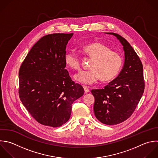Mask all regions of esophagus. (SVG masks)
Listing matches in <instances>:
<instances>
[{
	"label": "esophagus",
	"instance_id": "34e87169",
	"mask_svg": "<svg viewBox=\"0 0 158 158\" xmlns=\"http://www.w3.org/2000/svg\"><path fill=\"white\" fill-rule=\"evenodd\" d=\"M83 88H84V90H85V93H88L89 92V88H88V86H83Z\"/></svg>",
	"mask_w": 158,
	"mask_h": 158
}]
</instances>
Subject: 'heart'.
I'll return each instance as SVG.
<instances>
[{
  "label": "heart",
  "mask_w": 158,
  "mask_h": 158,
  "mask_svg": "<svg viewBox=\"0 0 158 158\" xmlns=\"http://www.w3.org/2000/svg\"><path fill=\"white\" fill-rule=\"evenodd\" d=\"M84 52L93 58L89 70H81L75 75V78L85 85L96 83L101 77L104 81L113 79L120 72L123 58L120 53L110 50L107 45L101 43H93L83 48ZM65 64L73 70L81 67V59L73 51L68 50L64 54Z\"/></svg>",
  "instance_id": "obj_1"
}]
</instances>
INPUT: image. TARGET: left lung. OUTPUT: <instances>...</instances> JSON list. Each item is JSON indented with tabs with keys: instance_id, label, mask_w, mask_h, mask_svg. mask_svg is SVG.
Returning a JSON list of instances; mask_svg holds the SVG:
<instances>
[{
	"instance_id": "left-lung-1",
	"label": "left lung",
	"mask_w": 158,
	"mask_h": 158,
	"mask_svg": "<svg viewBox=\"0 0 158 158\" xmlns=\"http://www.w3.org/2000/svg\"><path fill=\"white\" fill-rule=\"evenodd\" d=\"M117 37L125 54L123 67L118 76L102 89H92L95 98L94 112L97 119L109 125L128 119L135 111L144 89L143 65L128 41L120 35Z\"/></svg>"
}]
</instances>
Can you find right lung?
I'll return each mask as SVG.
<instances>
[{
    "label": "right lung",
    "mask_w": 158,
    "mask_h": 158,
    "mask_svg": "<svg viewBox=\"0 0 158 158\" xmlns=\"http://www.w3.org/2000/svg\"><path fill=\"white\" fill-rule=\"evenodd\" d=\"M73 33L42 37L31 49L19 70V94L31 115L40 123L58 127L70 118L73 102L84 94L71 78L64 61Z\"/></svg>",
    "instance_id": "1"
}]
</instances>
